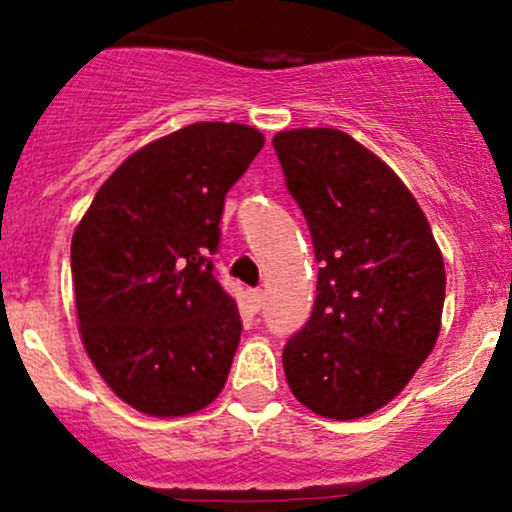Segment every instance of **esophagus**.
Segmentation results:
<instances>
[{
    "label": "esophagus",
    "instance_id": "34e87169",
    "mask_svg": "<svg viewBox=\"0 0 512 512\" xmlns=\"http://www.w3.org/2000/svg\"><path fill=\"white\" fill-rule=\"evenodd\" d=\"M248 298H250V305L255 310H260L262 305H264V291L262 289H252V291H248Z\"/></svg>",
    "mask_w": 512,
    "mask_h": 512
}]
</instances>
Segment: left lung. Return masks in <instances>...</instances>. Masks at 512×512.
Wrapping results in <instances>:
<instances>
[{"label": "left lung", "instance_id": "obj_1", "mask_svg": "<svg viewBox=\"0 0 512 512\" xmlns=\"http://www.w3.org/2000/svg\"><path fill=\"white\" fill-rule=\"evenodd\" d=\"M308 221L317 262L313 315L284 346L293 397L315 414H373L436 346L445 264L419 202L383 158L330 127L272 139Z\"/></svg>", "mask_w": 512, "mask_h": 512}]
</instances>
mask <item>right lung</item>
Masks as SVG:
<instances>
[{
    "label": "right lung",
    "instance_id": "right-lung-1",
    "mask_svg": "<svg viewBox=\"0 0 512 512\" xmlns=\"http://www.w3.org/2000/svg\"><path fill=\"white\" fill-rule=\"evenodd\" d=\"M262 146L238 122L182 127L134 151L76 226L81 342L105 385L142 414H195L226 385L243 325L211 255L223 199Z\"/></svg>",
    "mask_w": 512,
    "mask_h": 512
}]
</instances>
